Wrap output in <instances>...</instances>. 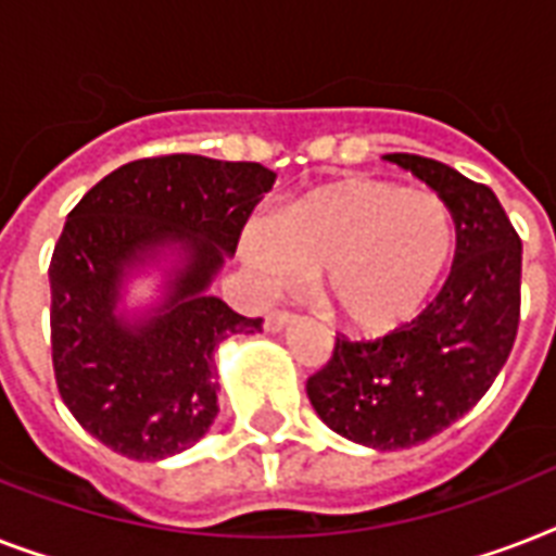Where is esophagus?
Returning a JSON list of instances; mask_svg holds the SVG:
<instances>
[{
    "label": "esophagus",
    "instance_id": "esophagus-1",
    "mask_svg": "<svg viewBox=\"0 0 556 556\" xmlns=\"http://www.w3.org/2000/svg\"><path fill=\"white\" fill-rule=\"evenodd\" d=\"M291 323V314L288 312H270L265 317V331H282Z\"/></svg>",
    "mask_w": 556,
    "mask_h": 556
}]
</instances>
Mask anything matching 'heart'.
Instances as JSON below:
<instances>
[{"label": "heart", "mask_w": 556, "mask_h": 556, "mask_svg": "<svg viewBox=\"0 0 556 556\" xmlns=\"http://www.w3.org/2000/svg\"><path fill=\"white\" fill-rule=\"evenodd\" d=\"M447 201L387 178H343L244 227L242 265L262 294L323 270V294L352 331L389 334L427 308L453 268Z\"/></svg>", "instance_id": "heart-1"}]
</instances>
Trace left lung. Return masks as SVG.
<instances>
[{"label":"left lung","mask_w":556,"mask_h":556,"mask_svg":"<svg viewBox=\"0 0 556 556\" xmlns=\"http://www.w3.org/2000/svg\"><path fill=\"white\" fill-rule=\"evenodd\" d=\"M447 201L458 248L439 296L387 338H338L305 392L323 424L371 450L432 439L491 389L519 326L522 242L491 187L441 161L383 155Z\"/></svg>","instance_id":"1"}]
</instances>
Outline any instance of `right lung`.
<instances>
[{
  "mask_svg": "<svg viewBox=\"0 0 556 556\" xmlns=\"http://www.w3.org/2000/svg\"><path fill=\"white\" fill-rule=\"evenodd\" d=\"M277 173L161 155L117 167L65 218L51 256V361L68 413L135 462L192 447L218 413L216 349L262 331L210 294ZM164 261L162 300L121 309L125 282Z\"/></svg>",
  "mask_w": 556,
  "mask_h": 556,
  "instance_id": "obj_1",
  "label": "right lung"
}]
</instances>
